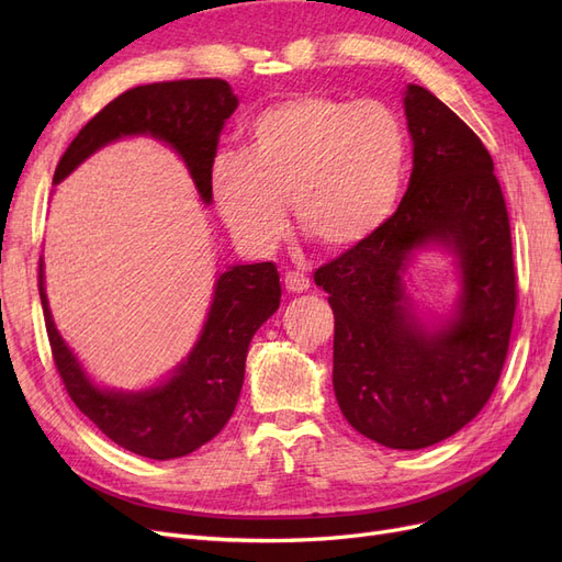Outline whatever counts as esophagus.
Wrapping results in <instances>:
<instances>
[{
  "label": "esophagus",
  "mask_w": 562,
  "mask_h": 562,
  "mask_svg": "<svg viewBox=\"0 0 562 562\" xmlns=\"http://www.w3.org/2000/svg\"><path fill=\"white\" fill-rule=\"evenodd\" d=\"M283 283L291 293H304V291H310V288H312V281L304 274H297V271H288Z\"/></svg>",
  "instance_id": "1"
}]
</instances>
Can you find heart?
<instances>
[{
    "instance_id": "obj_1",
    "label": "heart",
    "mask_w": 562,
    "mask_h": 562,
    "mask_svg": "<svg viewBox=\"0 0 562 562\" xmlns=\"http://www.w3.org/2000/svg\"><path fill=\"white\" fill-rule=\"evenodd\" d=\"M407 135L380 100L297 93L252 119L241 151L211 164V194L236 241L267 255L297 227L328 250L361 248L396 215Z\"/></svg>"
}]
</instances>
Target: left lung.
<instances>
[{
  "instance_id": "8db88e82",
  "label": "left lung",
  "mask_w": 562,
  "mask_h": 562,
  "mask_svg": "<svg viewBox=\"0 0 562 562\" xmlns=\"http://www.w3.org/2000/svg\"><path fill=\"white\" fill-rule=\"evenodd\" d=\"M413 176L391 223L323 265L314 281L335 314L333 389L351 427L391 450L450 438L483 411L502 375L516 312L512 229L490 151L417 83L403 89ZM453 260L448 315L409 293L422 251Z\"/></svg>"
}]
</instances>
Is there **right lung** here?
I'll return each instance as SVG.
<instances>
[{
  "mask_svg": "<svg viewBox=\"0 0 562 562\" xmlns=\"http://www.w3.org/2000/svg\"><path fill=\"white\" fill-rule=\"evenodd\" d=\"M239 108L223 79H180L135 87L100 110L79 131L56 166L60 184L98 149L124 138H155L171 147L190 171L201 201L211 206V164L220 131ZM40 297L54 361L79 411L116 446L149 459H176L223 431L239 401L252 335L279 310L274 262L229 265L217 271L213 300L190 353L166 378L145 389L98 384L56 328L46 297L44 258Z\"/></svg>",
  "mask_w": 562,
  "mask_h": 562,
  "instance_id": "obj_1",
  "label": "right lung"
}]
</instances>
